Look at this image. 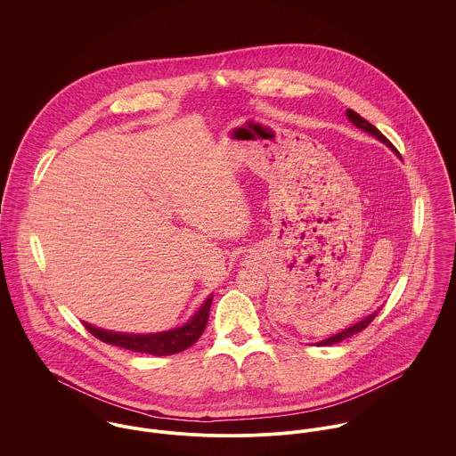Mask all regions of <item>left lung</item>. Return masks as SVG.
Masks as SVG:
<instances>
[{
	"instance_id": "1",
	"label": "left lung",
	"mask_w": 456,
	"mask_h": 456,
	"mask_svg": "<svg viewBox=\"0 0 456 456\" xmlns=\"http://www.w3.org/2000/svg\"><path fill=\"white\" fill-rule=\"evenodd\" d=\"M346 116H347V119H349L356 128H360V130H363L365 133H369V134L376 136L378 140H381L383 143H387L393 152H396V149L391 145L390 142H388V138H387L381 131L378 130L374 125H370L367 119H363L360 114H356L354 110H351V109H349V110H346ZM396 154H398V152H396ZM376 316H378V311H376V313H372V314H369L367 318H363V320H362V322H358L356 325L349 326V328H346V330H342V331H338V333H335V335L328 337L325 340L318 342V346H331V344L342 342V340H344V338H347V337H353L354 333H358V331H362L363 328H367L369 323H370Z\"/></svg>"
}]
</instances>
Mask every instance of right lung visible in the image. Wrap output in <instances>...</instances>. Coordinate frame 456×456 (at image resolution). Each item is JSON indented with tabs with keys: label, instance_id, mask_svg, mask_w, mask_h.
I'll return each mask as SVG.
<instances>
[{
	"label": "right lung",
	"instance_id": "obj_1",
	"mask_svg": "<svg viewBox=\"0 0 456 456\" xmlns=\"http://www.w3.org/2000/svg\"><path fill=\"white\" fill-rule=\"evenodd\" d=\"M212 304V295H208L203 304L198 307L191 320L183 326L165 330V331H156V333H123V331H112V330H103L98 326L89 325L84 322L86 328L100 340L119 346L125 349H130L134 353H147L154 356H167V354H175L190 346H193L200 335L203 333L207 322H208V311Z\"/></svg>",
	"mask_w": 456,
	"mask_h": 456
}]
</instances>
